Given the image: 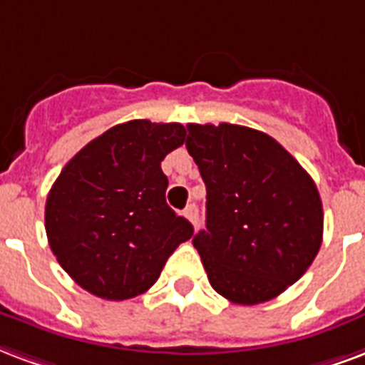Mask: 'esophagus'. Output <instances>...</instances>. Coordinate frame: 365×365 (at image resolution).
Instances as JSON below:
<instances>
[{
	"label": "esophagus",
	"instance_id": "34e87169",
	"mask_svg": "<svg viewBox=\"0 0 365 365\" xmlns=\"http://www.w3.org/2000/svg\"><path fill=\"white\" fill-rule=\"evenodd\" d=\"M183 216L197 227V224H199V208L195 207V205H189V207H185V210H183Z\"/></svg>",
	"mask_w": 365,
	"mask_h": 365
}]
</instances>
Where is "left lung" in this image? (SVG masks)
<instances>
[{
    "label": "left lung",
    "instance_id": "8db88e82",
    "mask_svg": "<svg viewBox=\"0 0 365 365\" xmlns=\"http://www.w3.org/2000/svg\"><path fill=\"white\" fill-rule=\"evenodd\" d=\"M189 155L207 185V230L193 237L208 282L235 304L275 299L322 247L324 210L310 174L268 133L187 124Z\"/></svg>",
    "mask_w": 365,
    "mask_h": 365
}]
</instances>
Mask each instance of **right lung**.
<instances>
[{
    "label": "right lung",
    "instance_id": "right-lung-1",
    "mask_svg": "<svg viewBox=\"0 0 365 365\" xmlns=\"http://www.w3.org/2000/svg\"><path fill=\"white\" fill-rule=\"evenodd\" d=\"M178 122L130 120L90 141L66 163L46 201L53 255L86 291L126 300L153 287L193 226L166 205L160 163L183 145Z\"/></svg>",
    "mask_w": 365,
    "mask_h": 365
}]
</instances>
